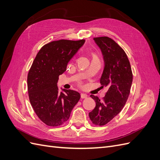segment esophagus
Masks as SVG:
<instances>
[{
    "label": "esophagus",
    "instance_id": "obj_1",
    "mask_svg": "<svg viewBox=\"0 0 160 160\" xmlns=\"http://www.w3.org/2000/svg\"><path fill=\"white\" fill-rule=\"evenodd\" d=\"M81 98H83V99L87 98H88V95L85 94V93H81Z\"/></svg>",
    "mask_w": 160,
    "mask_h": 160
}]
</instances>
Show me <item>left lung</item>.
<instances>
[{
    "label": "left lung",
    "instance_id": "1",
    "mask_svg": "<svg viewBox=\"0 0 160 160\" xmlns=\"http://www.w3.org/2000/svg\"><path fill=\"white\" fill-rule=\"evenodd\" d=\"M93 40L100 49L104 61L100 83L109 89L103 100L91 95L96 105L89 116L93 123L104 125L123 108L130 93L133 75L126 53L113 39L101 37L93 38Z\"/></svg>",
    "mask_w": 160,
    "mask_h": 160
}]
</instances>
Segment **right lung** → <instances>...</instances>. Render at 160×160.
<instances>
[{
	"mask_svg": "<svg viewBox=\"0 0 160 160\" xmlns=\"http://www.w3.org/2000/svg\"><path fill=\"white\" fill-rule=\"evenodd\" d=\"M79 41L59 40L43 46L34 60L27 77L29 100L35 113L49 126L66 122L81 95L77 91H59V76L67 70L68 62L84 45Z\"/></svg>",
	"mask_w": 160,
	"mask_h": 160,
	"instance_id": "add662e5",
	"label": "right lung"
}]
</instances>
